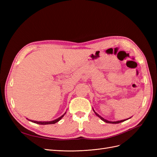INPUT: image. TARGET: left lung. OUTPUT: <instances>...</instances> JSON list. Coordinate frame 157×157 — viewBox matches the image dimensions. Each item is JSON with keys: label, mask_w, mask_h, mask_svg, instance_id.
I'll return each instance as SVG.
<instances>
[{"label": "left lung", "mask_w": 157, "mask_h": 157, "mask_svg": "<svg viewBox=\"0 0 157 157\" xmlns=\"http://www.w3.org/2000/svg\"><path fill=\"white\" fill-rule=\"evenodd\" d=\"M93 111H94V112L95 113V114H96V116H98V117H99L101 118V120H102L103 121H104V122H107V123H110V124H118V123H121V122H124V121H126V120H128V119H125V120H121V121H114V122H113V121H107V120H106V119H105V118H103V117H101L100 115H99L94 110V109H93ZM129 118H128V119H129Z\"/></svg>", "instance_id": "left-lung-1"}]
</instances>
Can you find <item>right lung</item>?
Returning <instances> with one entry per match:
<instances>
[{"label": "right lung", "mask_w": 157, "mask_h": 157, "mask_svg": "<svg viewBox=\"0 0 157 157\" xmlns=\"http://www.w3.org/2000/svg\"><path fill=\"white\" fill-rule=\"evenodd\" d=\"M66 113H65V114ZM65 114H63V115H61L60 117H59L58 118H57V119L54 120V121H46V122H43V121H32V120H29L28 119V118H27V119L29 120V121L32 122H34V123H36V124H55V123L58 122V121H59L61 118H62L63 117V116L65 115Z\"/></svg>", "instance_id": "right-lung-1"}]
</instances>
